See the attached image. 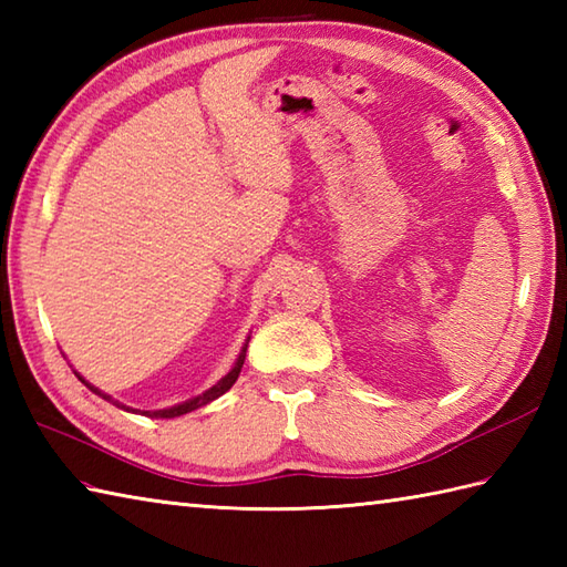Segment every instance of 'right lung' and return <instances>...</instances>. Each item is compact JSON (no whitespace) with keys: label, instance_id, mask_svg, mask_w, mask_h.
Here are the masks:
<instances>
[{"label":"right lung","instance_id":"right-lung-1","mask_svg":"<svg viewBox=\"0 0 567 567\" xmlns=\"http://www.w3.org/2000/svg\"><path fill=\"white\" fill-rule=\"evenodd\" d=\"M248 341H250V336L246 339L244 348H240V353H238V358H236L234 368L228 370L226 375H224L219 382L212 384L209 390H204V392H202V394H197V396H189V400L179 402V404H173V406H165V409H134V406H126V404H122V402H116L112 394H106V392H102L100 388H94V384H90V382L84 380L82 375H78V372H75V375H78V380L84 384V388L92 390L94 394H100L102 400L116 404L118 409H124V412H134V414H143V416H151V419H175V416H183V414L195 412V409H199V406H204V404H209V402H214V400H219V396H221L224 392H228V390L234 388V382H236V380H238V375H240V368H244L246 351H248Z\"/></svg>","mask_w":567,"mask_h":567}]
</instances>
